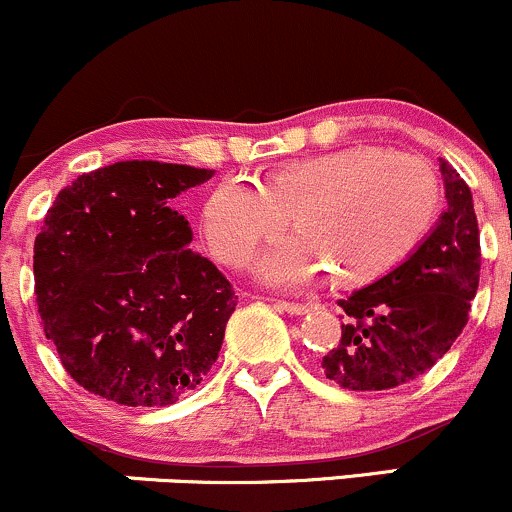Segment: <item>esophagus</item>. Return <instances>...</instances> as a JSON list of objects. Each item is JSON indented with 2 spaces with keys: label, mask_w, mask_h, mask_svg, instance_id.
Returning a JSON list of instances; mask_svg holds the SVG:
<instances>
[{
  "label": "esophagus",
  "mask_w": 512,
  "mask_h": 512,
  "mask_svg": "<svg viewBox=\"0 0 512 512\" xmlns=\"http://www.w3.org/2000/svg\"><path fill=\"white\" fill-rule=\"evenodd\" d=\"M279 308L286 313H291V316H306V313L313 311L311 303H294V301H279Z\"/></svg>",
  "instance_id": "esophagus-1"
}]
</instances>
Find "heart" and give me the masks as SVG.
Returning <instances> with one entry per match:
<instances>
[{
    "mask_svg": "<svg viewBox=\"0 0 512 512\" xmlns=\"http://www.w3.org/2000/svg\"><path fill=\"white\" fill-rule=\"evenodd\" d=\"M440 213V182L423 160L352 145L279 167L265 184L228 177L204 206V233L226 265L240 267L289 226L257 260L269 286L311 284L330 267L340 284H369L401 267L425 243Z\"/></svg>",
    "mask_w": 512,
    "mask_h": 512,
    "instance_id": "b5f03b06",
    "label": "heart"
}]
</instances>
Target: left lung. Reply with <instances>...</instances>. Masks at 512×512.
Masks as SVG:
<instances>
[{
  "mask_svg": "<svg viewBox=\"0 0 512 512\" xmlns=\"http://www.w3.org/2000/svg\"><path fill=\"white\" fill-rule=\"evenodd\" d=\"M447 209L425 243L386 277L352 291L338 347L323 357L330 381L384 391L425 374L459 338L479 289L481 245L471 189L440 157Z\"/></svg>",
  "mask_w": 512,
  "mask_h": 512,
  "instance_id": "obj_1",
  "label": "left lung"
}]
</instances>
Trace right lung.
Segmentation results:
<instances>
[{
  "label": "right lung",
  "mask_w": 512,
  "mask_h": 512,
  "mask_svg": "<svg viewBox=\"0 0 512 512\" xmlns=\"http://www.w3.org/2000/svg\"><path fill=\"white\" fill-rule=\"evenodd\" d=\"M213 170L126 160L55 196L33 245L38 313L65 372L106 401L160 408L221 352L233 286L172 209Z\"/></svg>",
  "instance_id": "right-lung-1"
}]
</instances>
